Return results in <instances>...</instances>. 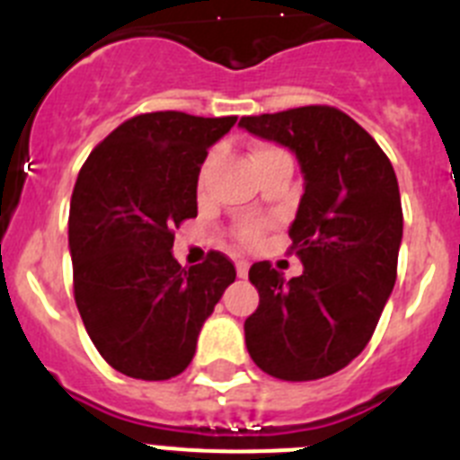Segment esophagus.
<instances>
[{"mask_svg":"<svg viewBox=\"0 0 460 460\" xmlns=\"http://www.w3.org/2000/svg\"><path fill=\"white\" fill-rule=\"evenodd\" d=\"M234 267H237L239 279H246V276H249V262H246V260H237V262H234Z\"/></svg>","mask_w":460,"mask_h":460,"instance_id":"1","label":"esophagus"}]
</instances>
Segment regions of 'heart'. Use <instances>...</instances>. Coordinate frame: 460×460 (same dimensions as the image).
Returning a JSON list of instances; mask_svg holds the SVG:
<instances>
[{
    "mask_svg": "<svg viewBox=\"0 0 460 460\" xmlns=\"http://www.w3.org/2000/svg\"><path fill=\"white\" fill-rule=\"evenodd\" d=\"M271 154H283L280 149L276 147H270V145H255L253 149H251V161H258V158H265V156H271ZM260 237V227L258 226H243L242 233H239V239H242L243 243H255Z\"/></svg>",
    "mask_w": 460,
    "mask_h": 460,
    "instance_id": "heart-1",
    "label": "heart"
}]
</instances>
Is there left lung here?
<instances>
[{"label":"left lung","instance_id":"1","mask_svg":"<svg viewBox=\"0 0 460 460\" xmlns=\"http://www.w3.org/2000/svg\"><path fill=\"white\" fill-rule=\"evenodd\" d=\"M239 126L290 149L304 174L288 230L304 271L286 280L270 262L251 267L260 304L243 323L246 348L279 380L327 377L367 348L396 283V172L355 119L327 105L242 117Z\"/></svg>","mask_w":460,"mask_h":460}]
</instances>
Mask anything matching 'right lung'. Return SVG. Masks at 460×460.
<instances>
[{"label":"right lung","mask_w":460,"mask_h":460,"mask_svg":"<svg viewBox=\"0 0 460 460\" xmlns=\"http://www.w3.org/2000/svg\"><path fill=\"white\" fill-rule=\"evenodd\" d=\"M234 121L174 110L137 115L117 126L80 170L68 214L73 292L92 343L124 376H180L237 276L217 251L189 270L172 255V230L198 217L207 149Z\"/></svg>","instance_id":"right-lung-1"}]
</instances>
